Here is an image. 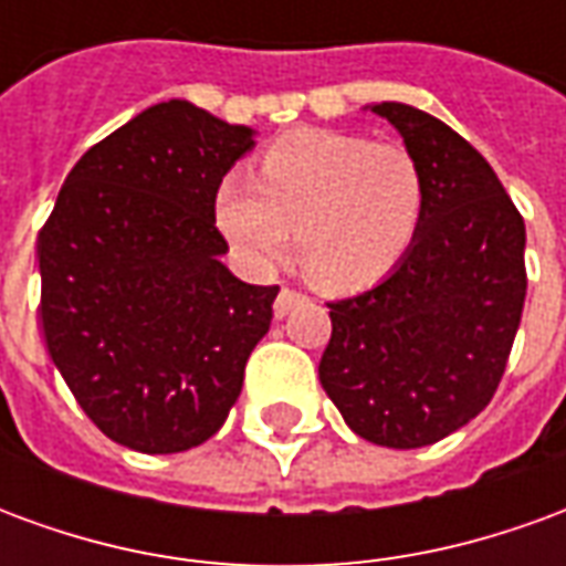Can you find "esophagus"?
I'll return each mask as SVG.
<instances>
[{
    "mask_svg": "<svg viewBox=\"0 0 566 566\" xmlns=\"http://www.w3.org/2000/svg\"><path fill=\"white\" fill-rule=\"evenodd\" d=\"M306 296L300 294V291H291V287H282L279 296H275V303H272V312H275V318H284V315H291L300 303H303Z\"/></svg>",
    "mask_w": 566,
    "mask_h": 566,
    "instance_id": "1",
    "label": "esophagus"
}]
</instances>
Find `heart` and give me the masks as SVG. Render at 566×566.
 Wrapping results in <instances>:
<instances>
[{"label":"heart","mask_w":566,"mask_h":566,"mask_svg":"<svg viewBox=\"0 0 566 566\" xmlns=\"http://www.w3.org/2000/svg\"><path fill=\"white\" fill-rule=\"evenodd\" d=\"M218 227L251 266L291 248L327 291L379 282L406 258L424 214V181L400 145L352 133L303 129L260 157V175H227L214 199Z\"/></svg>","instance_id":"1"}]
</instances>
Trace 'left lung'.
Segmentation results:
<instances>
[{
	"label": "left lung",
	"mask_w": 566,
	"mask_h": 566,
	"mask_svg": "<svg viewBox=\"0 0 566 566\" xmlns=\"http://www.w3.org/2000/svg\"><path fill=\"white\" fill-rule=\"evenodd\" d=\"M424 181L416 242L388 279L333 300L318 376L345 424L421 449L473 421L497 391L522 324L524 218L488 160L439 117L373 105Z\"/></svg>",
	"instance_id": "left-lung-1"
}]
</instances>
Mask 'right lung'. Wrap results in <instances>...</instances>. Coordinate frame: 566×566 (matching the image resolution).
<instances>
[{
    "label": "right lung",
    "instance_id": "obj_1",
    "mask_svg": "<svg viewBox=\"0 0 566 566\" xmlns=\"http://www.w3.org/2000/svg\"><path fill=\"white\" fill-rule=\"evenodd\" d=\"M254 129L185 99L150 105L69 172L39 233L42 331L105 437L145 454L214 437L270 331L279 284L235 279L214 227Z\"/></svg>",
    "mask_w": 566,
    "mask_h": 566
}]
</instances>
